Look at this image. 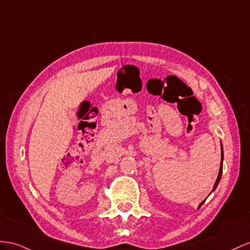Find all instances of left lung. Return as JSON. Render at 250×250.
Segmentation results:
<instances>
[{"instance_id":"8db88e82","label":"left lung","mask_w":250,"mask_h":250,"mask_svg":"<svg viewBox=\"0 0 250 250\" xmlns=\"http://www.w3.org/2000/svg\"><path fill=\"white\" fill-rule=\"evenodd\" d=\"M223 158H224V153H223V146H222V143H221V166H220V172H219V175H217V178L216 181L214 183V186H213V189L212 191H214L217 187V185H219L220 181H221V177H222V173H223ZM205 203V201H203L200 205H198V208H201L202 205Z\"/></svg>"}]
</instances>
